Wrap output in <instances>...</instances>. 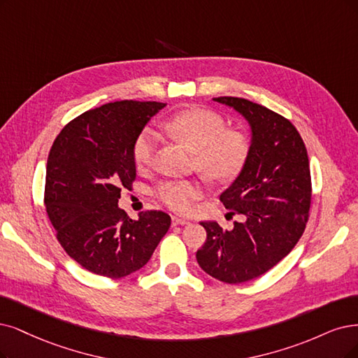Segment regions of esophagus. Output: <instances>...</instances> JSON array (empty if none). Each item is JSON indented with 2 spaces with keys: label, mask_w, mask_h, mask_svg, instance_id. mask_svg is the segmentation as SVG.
I'll return each instance as SVG.
<instances>
[{
  "label": "esophagus",
  "mask_w": 358,
  "mask_h": 358,
  "mask_svg": "<svg viewBox=\"0 0 358 358\" xmlns=\"http://www.w3.org/2000/svg\"><path fill=\"white\" fill-rule=\"evenodd\" d=\"M184 224H189V220L180 218V217H172V226H184Z\"/></svg>",
  "instance_id": "esophagus-1"
}]
</instances>
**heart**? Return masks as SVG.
Segmentation results:
<instances>
[{
    "label": "heart",
    "instance_id": "1",
    "mask_svg": "<svg viewBox=\"0 0 358 358\" xmlns=\"http://www.w3.org/2000/svg\"><path fill=\"white\" fill-rule=\"evenodd\" d=\"M162 128L194 152L196 165L205 176L220 182L241 174L250 150L249 137L243 131L226 128V121L214 110L193 108L169 116ZM156 134L145 128L132 143V161L138 171L152 164ZM199 180H164L153 189L156 199L176 213H190L194 202L203 196Z\"/></svg>",
    "mask_w": 358,
    "mask_h": 358
}]
</instances>
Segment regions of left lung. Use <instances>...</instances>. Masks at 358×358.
Listing matches in <instances>:
<instances>
[{"label":"left lung","instance_id":"left-lung-1","mask_svg":"<svg viewBox=\"0 0 358 358\" xmlns=\"http://www.w3.org/2000/svg\"><path fill=\"white\" fill-rule=\"evenodd\" d=\"M242 113L252 128L248 161L220 201L230 215L243 214L222 230L201 222L206 241L196 252L201 268L214 279L239 285L271 270L295 248L306 230L311 203V174L306 144L294 124L261 104L217 97Z\"/></svg>","mask_w":358,"mask_h":358}]
</instances>
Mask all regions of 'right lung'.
<instances>
[{"mask_svg":"<svg viewBox=\"0 0 358 358\" xmlns=\"http://www.w3.org/2000/svg\"><path fill=\"white\" fill-rule=\"evenodd\" d=\"M165 103L121 100L90 109L66 124L52 143L44 205L56 237L85 270L121 279L148 264L171 226L162 210L131 220L117 208L132 190V143Z\"/></svg>","mask_w":358,"mask_h":358,"instance_id":"1","label":"right lung"}]
</instances>
